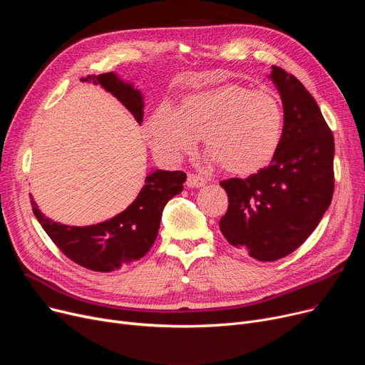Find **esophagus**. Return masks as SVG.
I'll list each match as a JSON object with an SVG mask.
<instances>
[{"label": "esophagus", "instance_id": "34e87169", "mask_svg": "<svg viewBox=\"0 0 365 365\" xmlns=\"http://www.w3.org/2000/svg\"><path fill=\"white\" fill-rule=\"evenodd\" d=\"M207 183V180L200 176V175H195V173H189L187 175V179H186V186L187 187H201Z\"/></svg>", "mask_w": 365, "mask_h": 365}]
</instances>
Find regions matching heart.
I'll return each instance as SVG.
<instances>
[{
	"mask_svg": "<svg viewBox=\"0 0 365 365\" xmlns=\"http://www.w3.org/2000/svg\"><path fill=\"white\" fill-rule=\"evenodd\" d=\"M282 130L284 108L274 91L234 83L186 94L178 109L161 105L146 123L161 158L178 161L202 138L212 160L234 176L255 175L269 164Z\"/></svg>",
	"mask_w": 365,
	"mask_h": 365,
	"instance_id": "b5f03b06",
	"label": "heart"
}]
</instances>
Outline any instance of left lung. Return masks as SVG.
<instances>
[{
	"mask_svg": "<svg viewBox=\"0 0 365 365\" xmlns=\"http://www.w3.org/2000/svg\"><path fill=\"white\" fill-rule=\"evenodd\" d=\"M284 108L282 140L271 164L220 182L229 198L219 226L229 244L260 262L293 253L318 226L334 190V139L312 94L272 66Z\"/></svg>",
	"mask_w": 365,
	"mask_h": 365,
	"instance_id": "left-lung-1",
	"label": "left lung"
}]
</instances>
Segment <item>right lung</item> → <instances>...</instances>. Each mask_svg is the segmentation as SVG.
<instances>
[{
    "mask_svg": "<svg viewBox=\"0 0 365 365\" xmlns=\"http://www.w3.org/2000/svg\"><path fill=\"white\" fill-rule=\"evenodd\" d=\"M83 83L102 86L113 94L139 124L143 121V96L131 83L115 72L88 75ZM186 175L183 171L153 170L146 176L138 198L124 212L102 223L69 226L46 217L31 198L36 220L57 248L72 262L96 272H112L143 257L155 242L163 210L168 200L180 194Z\"/></svg>",
    "mask_w": 365,
    "mask_h": 365,
    "instance_id": "right-lung-1",
    "label": "right lung"
}]
</instances>
